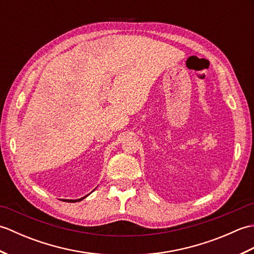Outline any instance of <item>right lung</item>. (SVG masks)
I'll list each match as a JSON object with an SVG mask.
<instances>
[{
  "label": "right lung",
  "mask_w": 254,
  "mask_h": 254,
  "mask_svg": "<svg viewBox=\"0 0 254 254\" xmlns=\"http://www.w3.org/2000/svg\"><path fill=\"white\" fill-rule=\"evenodd\" d=\"M91 193V192H90ZM89 193V194H90ZM89 194H87V195H85L84 197H80V198H77V199H62V201H66V202H68V203H75V202H79V201H82V199H84L85 197H87Z\"/></svg>",
  "instance_id": "add662e5"
}]
</instances>
